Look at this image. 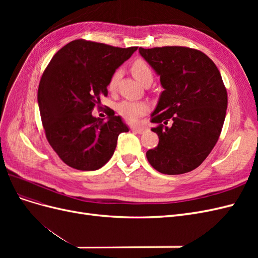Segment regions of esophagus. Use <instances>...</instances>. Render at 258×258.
I'll use <instances>...</instances> for the list:
<instances>
[{"label":"esophagus","instance_id":"1","mask_svg":"<svg viewBox=\"0 0 258 258\" xmlns=\"http://www.w3.org/2000/svg\"><path fill=\"white\" fill-rule=\"evenodd\" d=\"M145 128L144 127H141V126H137V124H135V126H132L131 127V131H134V132H136V134H144L145 132Z\"/></svg>","mask_w":258,"mask_h":258}]
</instances>
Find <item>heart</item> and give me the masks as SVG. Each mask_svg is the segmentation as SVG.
<instances>
[{"label": "heart", "mask_w": 258, "mask_h": 258, "mask_svg": "<svg viewBox=\"0 0 258 258\" xmlns=\"http://www.w3.org/2000/svg\"><path fill=\"white\" fill-rule=\"evenodd\" d=\"M131 73L136 77V80L140 83L144 85L146 82L153 81V71L151 67L146 63V61L139 59L136 60L131 66ZM119 71H115L110 81H108L107 88L111 92H114L117 87V83L119 80ZM117 110L118 113L124 117V118L128 120H136L139 116H141L147 111L146 104L142 102H134V101H122L117 106Z\"/></svg>", "instance_id": "obj_1"}]
</instances>
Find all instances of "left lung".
Returning a JSON list of instances; mask_svg holds the SVG:
<instances>
[{"label": "left lung", "mask_w": 258, "mask_h": 258, "mask_svg": "<svg viewBox=\"0 0 258 258\" xmlns=\"http://www.w3.org/2000/svg\"><path fill=\"white\" fill-rule=\"evenodd\" d=\"M163 87L151 121L159 143L146 152L151 166L174 175L199 167L213 150L227 110V91L214 62L183 46L139 48Z\"/></svg>", "instance_id": "left-lung-1"}]
</instances>
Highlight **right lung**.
<instances>
[{
  "mask_svg": "<svg viewBox=\"0 0 258 258\" xmlns=\"http://www.w3.org/2000/svg\"><path fill=\"white\" fill-rule=\"evenodd\" d=\"M138 49L75 40L54 53L38 85L37 101L47 141L69 167L93 171L111 159L129 129L113 110L107 121L92 116L107 96L116 69Z\"/></svg>",
  "mask_w": 258,
  "mask_h": 258,
  "instance_id": "right-lung-1",
  "label": "right lung"
}]
</instances>
